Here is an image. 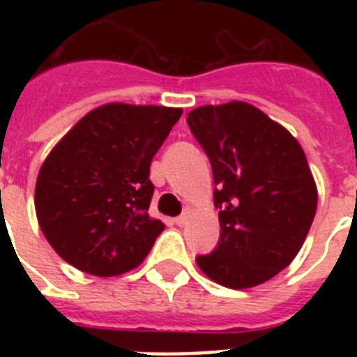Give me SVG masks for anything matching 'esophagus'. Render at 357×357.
Returning a JSON list of instances; mask_svg holds the SVG:
<instances>
[{"label": "esophagus", "mask_w": 357, "mask_h": 357, "mask_svg": "<svg viewBox=\"0 0 357 357\" xmlns=\"http://www.w3.org/2000/svg\"><path fill=\"white\" fill-rule=\"evenodd\" d=\"M190 215H192V207H185L183 215H181V217H178V218H174V222L178 224V226H185V224L189 222Z\"/></svg>", "instance_id": "34e87169"}]
</instances>
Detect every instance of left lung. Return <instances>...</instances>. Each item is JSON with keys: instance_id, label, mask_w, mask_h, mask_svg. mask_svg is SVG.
<instances>
[{"instance_id": "obj_1", "label": "left lung", "mask_w": 357, "mask_h": 357, "mask_svg": "<svg viewBox=\"0 0 357 357\" xmlns=\"http://www.w3.org/2000/svg\"><path fill=\"white\" fill-rule=\"evenodd\" d=\"M215 178L220 241L200 271L229 289L268 282L302 248L317 213V185L298 140L246 102L204 105L187 116Z\"/></svg>"}]
</instances>
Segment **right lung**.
Returning a JSON list of instances; mask_svg holds the SVG:
<instances>
[{"label":"right lung","mask_w":357,"mask_h":357,"mask_svg":"<svg viewBox=\"0 0 357 357\" xmlns=\"http://www.w3.org/2000/svg\"><path fill=\"white\" fill-rule=\"evenodd\" d=\"M179 107L105 103L44 159L35 211L52 248L81 272L120 276L144 261L165 224L148 215L150 165Z\"/></svg>","instance_id":"1"}]
</instances>
